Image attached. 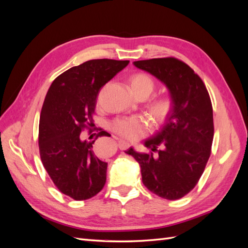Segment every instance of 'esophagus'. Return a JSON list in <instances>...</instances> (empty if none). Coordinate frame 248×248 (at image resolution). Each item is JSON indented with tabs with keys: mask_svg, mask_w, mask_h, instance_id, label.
Instances as JSON below:
<instances>
[{
	"mask_svg": "<svg viewBox=\"0 0 248 248\" xmlns=\"http://www.w3.org/2000/svg\"><path fill=\"white\" fill-rule=\"evenodd\" d=\"M118 146L121 150H127L130 147V144L128 141H126L124 140H118Z\"/></svg>",
	"mask_w": 248,
	"mask_h": 248,
	"instance_id": "esophagus-1",
	"label": "esophagus"
}]
</instances>
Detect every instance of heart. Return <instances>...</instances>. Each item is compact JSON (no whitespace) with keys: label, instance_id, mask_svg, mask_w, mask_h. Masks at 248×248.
<instances>
[{"label":"heart","instance_id":"1","mask_svg":"<svg viewBox=\"0 0 248 248\" xmlns=\"http://www.w3.org/2000/svg\"><path fill=\"white\" fill-rule=\"evenodd\" d=\"M130 89L132 93H145L149 96L154 90V81L145 73H138L130 78ZM171 108V101L168 97L157 99L150 106V112L156 121L161 122L169 115ZM145 120L138 117H126L118 119L112 123V129L120 136L127 139H137L146 130Z\"/></svg>","mask_w":248,"mask_h":248}]
</instances>
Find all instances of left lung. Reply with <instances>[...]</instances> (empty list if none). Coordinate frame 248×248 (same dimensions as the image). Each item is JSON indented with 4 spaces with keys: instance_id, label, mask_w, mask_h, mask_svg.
I'll return each instance as SVG.
<instances>
[{
    "instance_id": "1",
    "label": "left lung",
    "mask_w": 248,
    "mask_h": 248,
    "mask_svg": "<svg viewBox=\"0 0 248 248\" xmlns=\"http://www.w3.org/2000/svg\"><path fill=\"white\" fill-rule=\"evenodd\" d=\"M133 65L166 85L171 108L160 129L144 141L150 153L133 148L126 153L139 162L141 181L150 191L170 201L181 199L197 185L211 154V99L201 78L178 59L142 60Z\"/></svg>"
}]
</instances>
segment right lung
Here are the masks:
<instances>
[{
  "label": "right lung",
  "mask_w": 248,
  "mask_h": 248,
  "mask_svg": "<svg viewBox=\"0 0 248 248\" xmlns=\"http://www.w3.org/2000/svg\"><path fill=\"white\" fill-rule=\"evenodd\" d=\"M128 63L99 59L74 66L52 81L44 99L38 139L41 161L57 188L76 201L96 196L106 184L108 163L95 156V140H81L80 132L94 126L100 89Z\"/></svg>",
  "instance_id": "add662e5"
}]
</instances>
